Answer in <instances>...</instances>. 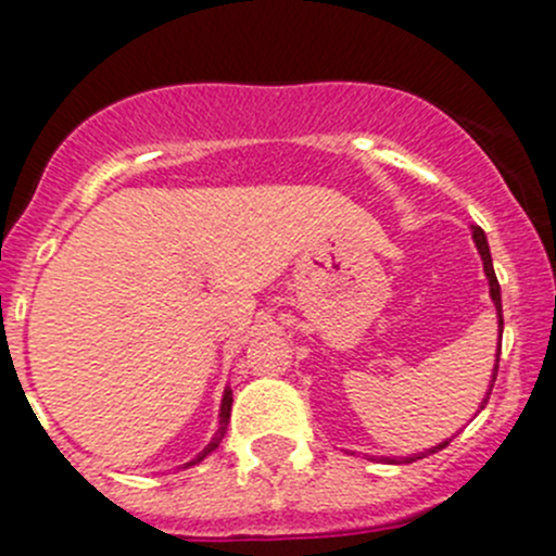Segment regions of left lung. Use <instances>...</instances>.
I'll list each match as a JSON object with an SVG mask.
<instances>
[{"instance_id": "obj_1", "label": "left lung", "mask_w": 556, "mask_h": 556, "mask_svg": "<svg viewBox=\"0 0 556 556\" xmlns=\"http://www.w3.org/2000/svg\"><path fill=\"white\" fill-rule=\"evenodd\" d=\"M472 239H476L478 252H481V257H483V271H486V277H489V293H492L494 306H497L500 328H503V299H500V282H497V274H494V266H492V252H489L486 233H483L478 225H472ZM500 333H503V331H500ZM497 369H500V353H497V364H494V375H492V386H489V393H492L494 380H497ZM489 393H486V399H483V404L489 402ZM483 404H481V407H483ZM445 445H448V440H445V443H440V445H434V448H429L427 454H438V451H443ZM415 459H424V456H407V462H415Z\"/></svg>"}]
</instances>
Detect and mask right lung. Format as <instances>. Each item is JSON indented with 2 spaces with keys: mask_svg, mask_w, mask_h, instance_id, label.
<instances>
[{
  "mask_svg": "<svg viewBox=\"0 0 556 556\" xmlns=\"http://www.w3.org/2000/svg\"><path fill=\"white\" fill-rule=\"evenodd\" d=\"M230 404H233V393H230V391H225V396H223V409H219V432L214 434V440H212V443H208V448L203 451V454L198 456V459H192L190 465H195V462H201L203 456H206V454H212V451L217 448L219 443H223V438H225V427H228V418H230Z\"/></svg>",
  "mask_w": 556,
  "mask_h": 556,
  "instance_id": "add662e5",
  "label": "right lung"
}]
</instances>
